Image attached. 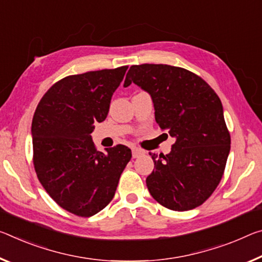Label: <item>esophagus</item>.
<instances>
[{"label": "esophagus", "mask_w": 262, "mask_h": 262, "mask_svg": "<svg viewBox=\"0 0 262 262\" xmlns=\"http://www.w3.org/2000/svg\"><path fill=\"white\" fill-rule=\"evenodd\" d=\"M132 154H133V159H138V157H141L144 155V151L141 150V149H139V148H133Z\"/></svg>", "instance_id": "esophagus-1"}]
</instances>
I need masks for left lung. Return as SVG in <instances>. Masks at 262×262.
<instances>
[{"mask_svg":"<svg viewBox=\"0 0 262 262\" xmlns=\"http://www.w3.org/2000/svg\"><path fill=\"white\" fill-rule=\"evenodd\" d=\"M132 82L150 95L156 122L175 139L167 155L151 154L149 192L170 210L194 209L217 188L230 154L221 99L201 77L176 66L133 65L123 87Z\"/></svg>","mask_w":262,"mask_h":262,"instance_id":"8db88e82","label":"left lung"}]
</instances>
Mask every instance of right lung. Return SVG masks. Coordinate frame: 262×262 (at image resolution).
Segmentation results:
<instances>
[{
  "mask_svg": "<svg viewBox=\"0 0 262 262\" xmlns=\"http://www.w3.org/2000/svg\"><path fill=\"white\" fill-rule=\"evenodd\" d=\"M128 66L69 76L41 98L31 124L34 164L39 182L69 212L91 217L113 199L130 149L119 146L98 151L94 123L102 122L112 95Z\"/></svg>",
  "mask_w": 262,
  "mask_h": 262,
  "instance_id": "add662e5",
  "label": "right lung"
}]
</instances>
